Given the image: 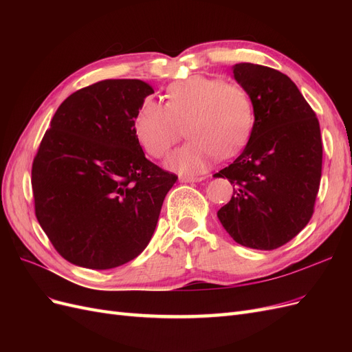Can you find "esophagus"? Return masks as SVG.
<instances>
[{"instance_id": "1", "label": "esophagus", "mask_w": 352, "mask_h": 352, "mask_svg": "<svg viewBox=\"0 0 352 352\" xmlns=\"http://www.w3.org/2000/svg\"><path fill=\"white\" fill-rule=\"evenodd\" d=\"M204 177H194V176H180L179 182L182 184H195V182H201Z\"/></svg>"}]
</instances>
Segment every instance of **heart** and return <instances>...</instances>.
Instances as JSON below:
<instances>
[{"label": "heart", "mask_w": 352, "mask_h": 352, "mask_svg": "<svg viewBox=\"0 0 352 352\" xmlns=\"http://www.w3.org/2000/svg\"><path fill=\"white\" fill-rule=\"evenodd\" d=\"M166 100L163 104L146 98L135 114L133 129L144 150L162 158L188 126L190 141L166 160L168 170L201 173L219 155L230 157L248 141L254 105L239 85L197 74L170 85Z\"/></svg>", "instance_id": "obj_1"}]
</instances>
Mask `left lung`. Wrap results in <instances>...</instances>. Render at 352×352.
Returning <instances> with one entry per match:
<instances>
[{"mask_svg": "<svg viewBox=\"0 0 352 352\" xmlns=\"http://www.w3.org/2000/svg\"><path fill=\"white\" fill-rule=\"evenodd\" d=\"M250 94L254 126L241 155L214 177L233 195L217 211L233 241L276 250L310 221L322 177V136L316 113L286 74L251 63L232 67Z\"/></svg>", "mask_w": 352, "mask_h": 352, "instance_id": "1", "label": "left lung"}]
</instances>
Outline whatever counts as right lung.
Wrapping results in <instances>:
<instances>
[{
	"label": "right lung",
	"mask_w": 352,
	"mask_h": 352,
	"mask_svg": "<svg viewBox=\"0 0 352 352\" xmlns=\"http://www.w3.org/2000/svg\"><path fill=\"white\" fill-rule=\"evenodd\" d=\"M150 83L109 79L61 102L32 166L39 225L63 258L119 267L151 241L177 176L145 158L133 129Z\"/></svg>",
	"instance_id": "right-lung-1"
}]
</instances>
